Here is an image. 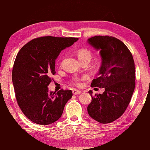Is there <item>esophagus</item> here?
I'll use <instances>...</instances> for the list:
<instances>
[{
  "label": "esophagus",
  "mask_w": 150,
  "mask_h": 150,
  "mask_svg": "<svg viewBox=\"0 0 150 150\" xmlns=\"http://www.w3.org/2000/svg\"><path fill=\"white\" fill-rule=\"evenodd\" d=\"M82 92L81 91H79V90H73V93L74 95H78V94H80Z\"/></svg>",
  "instance_id": "obj_1"
}]
</instances>
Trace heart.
Wrapping results in <instances>:
<instances>
[{
	"label": "heart",
	"instance_id": "1",
	"mask_svg": "<svg viewBox=\"0 0 150 150\" xmlns=\"http://www.w3.org/2000/svg\"><path fill=\"white\" fill-rule=\"evenodd\" d=\"M77 55L80 60L85 59V58H89V59H91V57H92L91 52L86 49H79L77 52ZM83 81V79L80 78L79 77H74L72 79L71 83L75 85V86L80 87L83 85V83H82Z\"/></svg>",
	"mask_w": 150,
	"mask_h": 150
}]
</instances>
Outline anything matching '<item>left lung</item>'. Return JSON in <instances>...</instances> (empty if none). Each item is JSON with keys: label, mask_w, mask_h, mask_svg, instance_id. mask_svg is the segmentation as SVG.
Here are the masks:
<instances>
[{"label": "left lung", "mask_w": 150, "mask_h": 150, "mask_svg": "<svg viewBox=\"0 0 150 150\" xmlns=\"http://www.w3.org/2000/svg\"><path fill=\"white\" fill-rule=\"evenodd\" d=\"M91 45L100 50L102 59L98 77L92 87L105 88L102 94L89 93L92 101L88 106L91 118L101 124L119 118L127 108L135 87V69L133 55L122 41L110 36H95L88 40Z\"/></svg>", "instance_id": "1"}]
</instances>
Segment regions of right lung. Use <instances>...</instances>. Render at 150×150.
I'll return each instance as SVG.
<instances>
[{
	"instance_id": "right-lung-1",
	"label": "right lung",
	"mask_w": 150,
	"mask_h": 150,
	"mask_svg": "<svg viewBox=\"0 0 150 150\" xmlns=\"http://www.w3.org/2000/svg\"><path fill=\"white\" fill-rule=\"evenodd\" d=\"M77 38L43 36L32 40L20 49L15 60L12 82L16 100L23 113L35 124L49 125L59 119L71 90L49 92L55 60L62 50Z\"/></svg>"
}]
</instances>
